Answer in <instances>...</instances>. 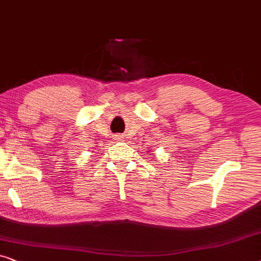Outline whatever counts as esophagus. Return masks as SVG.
Instances as JSON below:
<instances>
[{
	"mask_svg": "<svg viewBox=\"0 0 261 261\" xmlns=\"http://www.w3.org/2000/svg\"><path fill=\"white\" fill-rule=\"evenodd\" d=\"M122 135H115V138H114V140H117V141H120V140H122Z\"/></svg>",
	"mask_w": 261,
	"mask_h": 261,
	"instance_id": "1",
	"label": "esophagus"
}]
</instances>
